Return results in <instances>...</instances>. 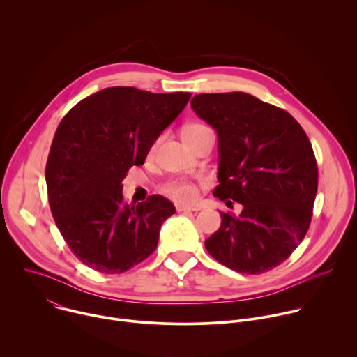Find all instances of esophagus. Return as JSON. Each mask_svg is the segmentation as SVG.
Here are the masks:
<instances>
[{
  "label": "esophagus",
  "mask_w": 357,
  "mask_h": 357,
  "mask_svg": "<svg viewBox=\"0 0 357 357\" xmlns=\"http://www.w3.org/2000/svg\"><path fill=\"white\" fill-rule=\"evenodd\" d=\"M176 211L178 212H185V211L196 212V211H200V206H197V205H182V203H178Z\"/></svg>",
  "instance_id": "esophagus-1"
}]
</instances>
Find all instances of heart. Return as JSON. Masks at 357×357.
Masks as SVG:
<instances>
[{
    "instance_id": "1",
    "label": "heart",
    "mask_w": 357,
    "mask_h": 357,
    "mask_svg": "<svg viewBox=\"0 0 357 357\" xmlns=\"http://www.w3.org/2000/svg\"><path fill=\"white\" fill-rule=\"evenodd\" d=\"M205 130H208V127L203 124H189L183 128L182 138H193ZM164 192L178 202H192L197 196L196 186L188 181H172L164 186Z\"/></svg>"
}]
</instances>
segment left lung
<instances>
[{
	"label": "left lung",
	"instance_id": "1",
	"mask_svg": "<svg viewBox=\"0 0 357 357\" xmlns=\"http://www.w3.org/2000/svg\"><path fill=\"white\" fill-rule=\"evenodd\" d=\"M190 107L218 132L213 195L241 205L238 215L220 213L206 250L237 273L273 270L311 225L318 167L310 138L289 113L243 91L196 94Z\"/></svg>",
	"mask_w": 357,
	"mask_h": 357
}]
</instances>
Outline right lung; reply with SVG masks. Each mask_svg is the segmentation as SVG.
<instances>
[{"mask_svg": "<svg viewBox=\"0 0 357 357\" xmlns=\"http://www.w3.org/2000/svg\"><path fill=\"white\" fill-rule=\"evenodd\" d=\"M189 98L182 91L107 87L62 119L46 162L47 199L61 234L87 267L120 274L157 248L175 206L161 195L127 205L121 182L132 165L144 164Z\"/></svg>", "mask_w": 357, "mask_h": 357, "instance_id": "obj_1", "label": "right lung"}]
</instances>
